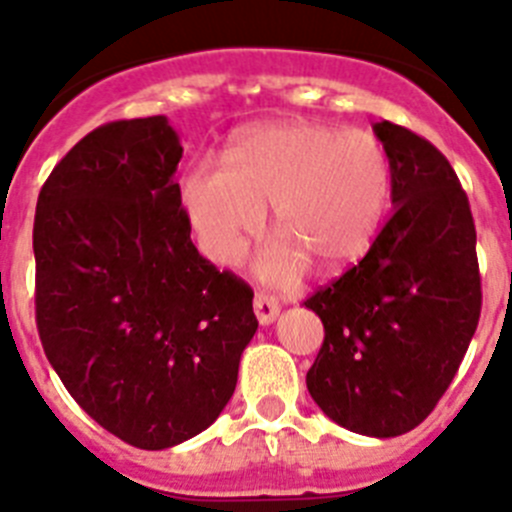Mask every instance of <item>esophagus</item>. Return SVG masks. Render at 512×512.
<instances>
[{
    "instance_id": "obj_1",
    "label": "esophagus",
    "mask_w": 512,
    "mask_h": 512,
    "mask_svg": "<svg viewBox=\"0 0 512 512\" xmlns=\"http://www.w3.org/2000/svg\"><path fill=\"white\" fill-rule=\"evenodd\" d=\"M253 310H256V318H259L261 325H269L277 320L279 302L271 295H266V292H256V297H253Z\"/></svg>"
}]
</instances>
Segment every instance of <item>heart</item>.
<instances>
[{
    "mask_svg": "<svg viewBox=\"0 0 512 512\" xmlns=\"http://www.w3.org/2000/svg\"><path fill=\"white\" fill-rule=\"evenodd\" d=\"M392 161L366 130L279 122L241 135L225 166L194 164L182 176V202L202 251L217 264L238 259L264 225L279 241L261 256L269 282H295L307 259L338 271L356 264L390 210Z\"/></svg>",
    "mask_w": 512,
    "mask_h": 512,
    "instance_id": "1",
    "label": "heart"
}]
</instances>
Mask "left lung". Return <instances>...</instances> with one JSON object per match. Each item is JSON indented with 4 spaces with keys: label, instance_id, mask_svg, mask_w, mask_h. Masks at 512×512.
I'll list each match as a JSON object with an SVG mask.
<instances>
[{
    "label": "left lung",
    "instance_id": "left-lung-1",
    "mask_svg": "<svg viewBox=\"0 0 512 512\" xmlns=\"http://www.w3.org/2000/svg\"><path fill=\"white\" fill-rule=\"evenodd\" d=\"M374 133L390 153L395 210L364 259L305 300L325 328L307 390L348 431L392 438L449 390L482 284L467 192L446 156L390 120Z\"/></svg>",
    "mask_w": 512,
    "mask_h": 512
}]
</instances>
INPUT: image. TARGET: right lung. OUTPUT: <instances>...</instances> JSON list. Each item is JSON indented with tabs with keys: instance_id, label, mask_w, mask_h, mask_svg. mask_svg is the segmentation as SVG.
<instances>
[{
	"instance_id": "obj_1",
	"label": "right lung",
	"mask_w": 512,
	"mask_h": 512,
	"mask_svg": "<svg viewBox=\"0 0 512 512\" xmlns=\"http://www.w3.org/2000/svg\"><path fill=\"white\" fill-rule=\"evenodd\" d=\"M164 115L99 125L45 179L33 225L35 323L69 395L158 451L233 397L259 320L253 289L194 248Z\"/></svg>"
}]
</instances>
